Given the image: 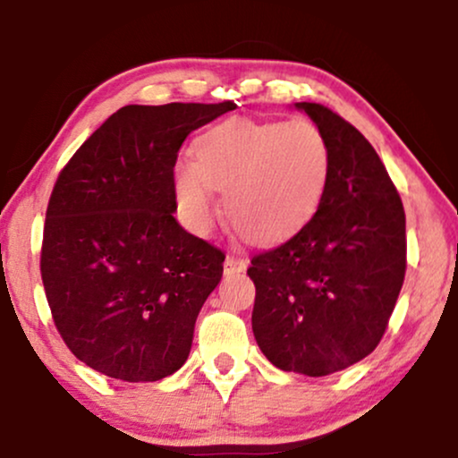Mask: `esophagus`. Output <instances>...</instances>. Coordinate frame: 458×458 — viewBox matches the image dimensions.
<instances>
[{"label": "esophagus", "mask_w": 458, "mask_h": 458, "mask_svg": "<svg viewBox=\"0 0 458 458\" xmlns=\"http://www.w3.org/2000/svg\"><path fill=\"white\" fill-rule=\"evenodd\" d=\"M247 269V262L243 259H236V256H225L224 271L225 273H241Z\"/></svg>", "instance_id": "obj_1"}]
</instances>
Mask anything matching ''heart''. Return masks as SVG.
Instances as JSON below:
<instances>
[{"mask_svg": "<svg viewBox=\"0 0 458 458\" xmlns=\"http://www.w3.org/2000/svg\"><path fill=\"white\" fill-rule=\"evenodd\" d=\"M334 170L329 140L310 120L230 118L193 144V163L178 161L172 185L178 213L204 234L224 215L251 243H277L306 228L327 196Z\"/></svg>", "mask_w": 458, "mask_h": 458, "instance_id": "heart-1", "label": "heart"}]
</instances>
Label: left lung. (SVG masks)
Listing matches in <instances>:
<instances>
[{
    "instance_id": "8db88e82",
    "label": "left lung",
    "mask_w": 458,
    "mask_h": 458,
    "mask_svg": "<svg viewBox=\"0 0 458 458\" xmlns=\"http://www.w3.org/2000/svg\"><path fill=\"white\" fill-rule=\"evenodd\" d=\"M329 140L327 196L306 228L251 259V329L273 366L344 370L381 343L407 269L403 199L370 141L318 103H297Z\"/></svg>"
}]
</instances>
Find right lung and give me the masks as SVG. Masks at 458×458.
<instances>
[{"label":"right lung","instance_id":"add662e5","mask_svg":"<svg viewBox=\"0 0 458 458\" xmlns=\"http://www.w3.org/2000/svg\"><path fill=\"white\" fill-rule=\"evenodd\" d=\"M234 107L127 105L57 176L40 276L62 340L101 375L150 383L185 364L225 254L174 219L172 172L187 135Z\"/></svg>","mask_w":458,"mask_h":458}]
</instances>
